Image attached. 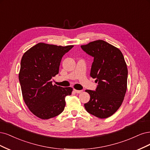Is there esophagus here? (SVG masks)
I'll list each match as a JSON object with an SVG mask.
<instances>
[{
    "label": "esophagus",
    "instance_id": "esophagus-1",
    "mask_svg": "<svg viewBox=\"0 0 150 150\" xmlns=\"http://www.w3.org/2000/svg\"><path fill=\"white\" fill-rule=\"evenodd\" d=\"M74 91L76 93H80L82 92V90H75V89H74Z\"/></svg>",
    "mask_w": 150,
    "mask_h": 150
}]
</instances>
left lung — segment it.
Returning <instances> with one entry per match:
<instances>
[{
  "mask_svg": "<svg viewBox=\"0 0 150 150\" xmlns=\"http://www.w3.org/2000/svg\"><path fill=\"white\" fill-rule=\"evenodd\" d=\"M81 48L94 58L90 75L98 84L95 91L85 90L90 99L84 104L85 108L96 117L107 118L117 112L124 100L127 89V64L122 52L104 40L91 42Z\"/></svg>",
  "mask_w": 150,
  "mask_h": 150,
  "instance_id": "1",
  "label": "left lung"
}]
</instances>
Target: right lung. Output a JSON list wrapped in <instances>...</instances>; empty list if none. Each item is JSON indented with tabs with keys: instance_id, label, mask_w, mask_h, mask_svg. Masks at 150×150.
<instances>
[{
	"instance_id": "right-lung-1",
	"label": "right lung",
	"mask_w": 150,
	"mask_h": 150,
	"mask_svg": "<svg viewBox=\"0 0 150 150\" xmlns=\"http://www.w3.org/2000/svg\"><path fill=\"white\" fill-rule=\"evenodd\" d=\"M73 47L38 43L23 55L18 79L23 100L36 117L47 120L64 111L65 98L73 89L53 85L51 79L59 74L62 57Z\"/></svg>"
}]
</instances>
